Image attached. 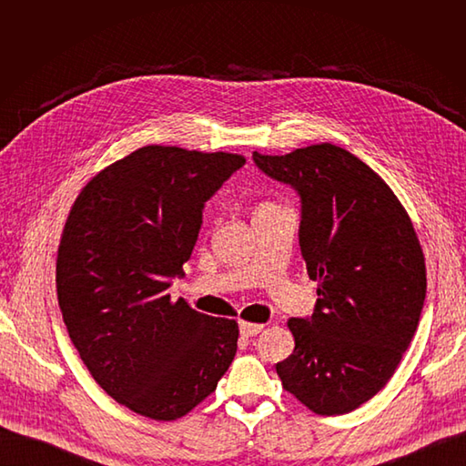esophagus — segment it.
Here are the masks:
<instances>
[{
  "label": "esophagus",
  "instance_id": "1",
  "mask_svg": "<svg viewBox=\"0 0 466 466\" xmlns=\"http://www.w3.org/2000/svg\"><path fill=\"white\" fill-rule=\"evenodd\" d=\"M260 330H262V324H257V322H241V324H238V332H241L243 338L257 336Z\"/></svg>",
  "mask_w": 466,
  "mask_h": 466
}]
</instances>
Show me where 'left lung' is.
Returning <instances> with one entry per match:
<instances>
[{
    "mask_svg": "<svg viewBox=\"0 0 466 466\" xmlns=\"http://www.w3.org/2000/svg\"><path fill=\"white\" fill-rule=\"evenodd\" d=\"M260 171L301 200L299 247L319 281L315 311L289 319L281 385L309 410H356L387 385L410 346L426 299V264L397 196L356 155L319 144L252 153Z\"/></svg>",
    "mask_w": 466,
    "mask_h": 466,
    "instance_id": "8db88e82",
    "label": "left lung"
}]
</instances>
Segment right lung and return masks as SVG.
<instances>
[{
    "label": "right lung",
    "instance_id": "1",
    "mask_svg": "<svg viewBox=\"0 0 466 466\" xmlns=\"http://www.w3.org/2000/svg\"><path fill=\"white\" fill-rule=\"evenodd\" d=\"M243 155L147 146L91 178L56 262L66 329L93 379L151 420H177L218 387L237 354L229 319L171 301L202 211Z\"/></svg>",
    "mask_w": 466,
    "mask_h": 466
}]
</instances>
